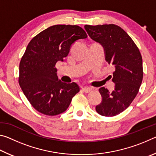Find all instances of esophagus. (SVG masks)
Masks as SVG:
<instances>
[{"label": "esophagus", "mask_w": 156, "mask_h": 156, "mask_svg": "<svg viewBox=\"0 0 156 156\" xmlns=\"http://www.w3.org/2000/svg\"><path fill=\"white\" fill-rule=\"evenodd\" d=\"M82 89H83V91L84 92H85V93H89V92L91 91V90H92L91 88L89 87H87V86H84V87H83L82 88Z\"/></svg>", "instance_id": "1"}]
</instances>
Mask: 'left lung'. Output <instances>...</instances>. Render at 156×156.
<instances>
[{
    "label": "left lung",
    "mask_w": 156,
    "mask_h": 156,
    "mask_svg": "<svg viewBox=\"0 0 156 156\" xmlns=\"http://www.w3.org/2000/svg\"><path fill=\"white\" fill-rule=\"evenodd\" d=\"M89 36L103 46L105 60L114 67L112 81L115 89H99L102 97L96 110L107 117L117 115L129 107L139 91L143 78L142 58L138 47L119 26L84 25Z\"/></svg>",
    "instance_id": "obj_1"
}]
</instances>
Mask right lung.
<instances>
[{"instance_id":"add662e5","label":"right lung","mask_w":156,"mask_h":156,"mask_svg":"<svg viewBox=\"0 0 156 156\" xmlns=\"http://www.w3.org/2000/svg\"><path fill=\"white\" fill-rule=\"evenodd\" d=\"M87 34L78 25H56L31 39L21 58L18 83L36 110L47 115L65 112L73 97L80 91L77 83L58 80L56 64L63 61L71 45Z\"/></svg>"}]
</instances>
